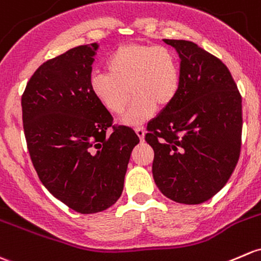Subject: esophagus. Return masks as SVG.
<instances>
[{
  "instance_id": "34e87169",
  "label": "esophagus",
  "mask_w": 261,
  "mask_h": 261,
  "mask_svg": "<svg viewBox=\"0 0 261 261\" xmlns=\"http://www.w3.org/2000/svg\"><path fill=\"white\" fill-rule=\"evenodd\" d=\"M135 133L138 134V136L140 138V140H141V141H144V138H145V128L140 126V127H136V128H135Z\"/></svg>"
}]
</instances>
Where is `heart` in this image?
I'll use <instances>...</instances> for the list:
<instances>
[{"label": "heart", "mask_w": 261, "mask_h": 261, "mask_svg": "<svg viewBox=\"0 0 261 261\" xmlns=\"http://www.w3.org/2000/svg\"><path fill=\"white\" fill-rule=\"evenodd\" d=\"M107 73H95L90 81L92 95L109 112L120 115L133 103L123 122L141 125L156 108H167L180 89V67L176 55L165 46H120L106 62ZM130 92L128 93V91Z\"/></svg>", "instance_id": "b5f03b06"}]
</instances>
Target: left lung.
<instances>
[{
	"mask_svg": "<svg viewBox=\"0 0 261 261\" xmlns=\"http://www.w3.org/2000/svg\"><path fill=\"white\" fill-rule=\"evenodd\" d=\"M179 54L180 89L147 123L152 176L172 201L205 202L224 188L240 155L241 96L227 67L191 41L164 40Z\"/></svg>",
	"mask_w": 261,
	"mask_h": 261,
	"instance_id": "left-lung-1",
	"label": "left lung"
}]
</instances>
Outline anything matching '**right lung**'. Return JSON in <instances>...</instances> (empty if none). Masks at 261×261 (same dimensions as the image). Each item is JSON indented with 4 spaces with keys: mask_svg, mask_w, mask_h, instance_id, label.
Instances as JSON below:
<instances>
[{
    "mask_svg": "<svg viewBox=\"0 0 261 261\" xmlns=\"http://www.w3.org/2000/svg\"><path fill=\"white\" fill-rule=\"evenodd\" d=\"M97 47L79 46L46 61L21 100L27 149L41 182L80 214L100 213L119 200L140 141L126 126L106 134L112 116L90 87Z\"/></svg>",
    "mask_w": 261,
    "mask_h": 261,
    "instance_id": "obj_1",
    "label": "right lung"
}]
</instances>
